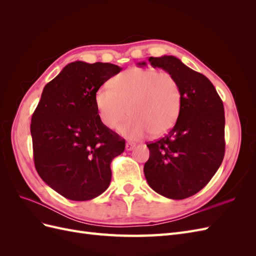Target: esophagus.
<instances>
[{
  "label": "esophagus",
  "instance_id": "esophagus-1",
  "mask_svg": "<svg viewBox=\"0 0 256 256\" xmlns=\"http://www.w3.org/2000/svg\"><path fill=\"white\" fill-rule=\"evenodd\" d=\"M136 145H134V143H131V142H127L126 143V150H134V147Z\"/></svg>",
  "mask_w": 256,
  "mask_h": 256
}]
</instances>
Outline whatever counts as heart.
I'll return each mask as SVG.
<instances>
[{"instance_id":"b5f03b06","label":"heart","mask_w":256,"mask_h":256,"mask_svg":"<svg viewBox=\"0 0 256 256\" xmlns=\"http://www.w3.org/2000/svg\"><path fill=\"white\" fill-rule=\"evenodd\" d=\"M100 120L108 128L118 127L131 118L120 132L129 138L166 134L176 124L182 110V90L175 76L156 68L134 67L115 76L111 88L95 94Z\"/></svg>"}]
</instances>
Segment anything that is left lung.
I'll list each match as a JSON object with an SVG mask.
<instances>
[{"label":"left lung","instance_id":"left-lung-1","mask_svg":"<svg viewBox=\"0 0 256 256\" xmlns=\"http://www.w3.org/2000/svg\"><path fill=\"white\" fill-rule=\"evenodd\" d=\"M148 62L154 68L173 74L180 83L182 110L168 134L146 144L150 158L144 164V175L159 194L187 198L202 190L222 164L226 152L223 102L204 74L177 58L150 56Z\"/></svg>","mask_w":256,"mask_h":256}]
</instances>
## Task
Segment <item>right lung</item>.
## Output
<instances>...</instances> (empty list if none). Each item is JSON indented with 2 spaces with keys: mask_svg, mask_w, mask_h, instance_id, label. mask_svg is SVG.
Instances as JSON below:
<instances>
[{
  "mask_svg": "<svg viewBox=\"0 0 256 256\" xmlns=\"http://www.w3.org/2000/svg\"><path fill=\"white\" fill-rule=\"evenodd\" d=\"M122 68L81 60L65 66L46 84L32 115L30 134L35 168L60 196L88 200L109 187L112 160L125 140L100 120L95 94Z\"/></svg>",
  "mask_w": 256,
  "mask_h": 256,
  "instance_id": "right-lung-1",
  "label": "right lung"
}]
</instances>
